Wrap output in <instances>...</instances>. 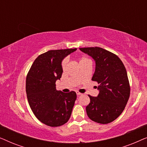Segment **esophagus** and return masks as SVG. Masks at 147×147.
Returning a JSON list of instances; mask_svg holds the SVG:
<instances>
[{"mask_svg": "<svg viewBox=\"0 0 147 147\" xmlns=\"http://www.w3.org/2000/svg\"><path fill=\"white\" fill-rule=\"evenodd\" d=\"M76 94H77V95H78V96H80V95H82V93H80V92H76Z\"/></svg>", "mask_w": 147, "mask_h": 147, "instance_id": "esophagus-1", "label": "esophagus"}]
</instances>
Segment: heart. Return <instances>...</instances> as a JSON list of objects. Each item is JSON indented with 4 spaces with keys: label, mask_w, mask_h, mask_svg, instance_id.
<instances>
[{
    "label": "heart",
    "mask_w": 147,
    "mask_h": 147,
    "mask_svg": "<svg viewBox=\"0 0 147 147\" xmlns=\"http://www.w3.org/2000/svg\"><path fill=\"white\" fill-rule=\"evenodd\" d=\"M78 61H79V64L80 65H82V64L86 63H89V62H91L90 59L88 58L87 56L82 55H80L79 58H78ZM67 60L66 59H64L63 61L61 62V67L63 69H65L66 65H67Z\"/></svg>",
    "instance_id": "heart-1"
}]
</instances>
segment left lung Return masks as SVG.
Returning a JSON list of instances; mask_svg holds the SVG:
<instances>
[{"label": "left lung", "mask_w": 147, "mask_h": 147, "mask_svg": "<svg viewBox=\"0 0 147 147\" xmlns=\"http://www.w3.org/2000/svg\"><path fill=\"white\" fill-rule=\"evenodd\" d=\"M80 49L95 61L92 80L99 84L97 97L88 95L90 102L86 106V112L94 122L110 123L122 114L129 99L130 88L126 68L117 55L101 47Z\"/></svg>", "instance_id": "1"}]
</instances>
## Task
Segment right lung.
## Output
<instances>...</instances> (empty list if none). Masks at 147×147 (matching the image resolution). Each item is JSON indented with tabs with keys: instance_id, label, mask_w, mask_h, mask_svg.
Here are the masks:
<instances>
[{
	"instance_id": "obj_1",
	"label": "right lung",
	"mask_w": 147,
	"mask_h": 147,
	"mask_svg": "<svg viewBox=\"0 0 147 147\" xmlns=\"http://www.w3.org/2000/svg\"><path fill=\"white\" fill-rule=\"evenodd\" d=\"M75 49L50 50L38 56L26 78V92L32 111L46 125L56 127L65 124L71 116L77 98L75 92L56 90L61 78V61Z\"/></svg>"
}]
</instances>
